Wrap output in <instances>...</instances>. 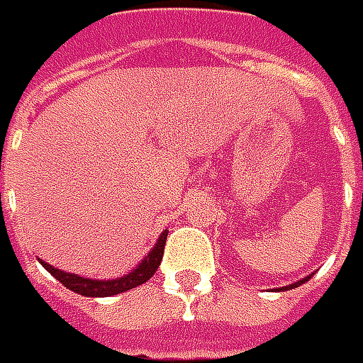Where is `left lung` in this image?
<instances>
[{"instance_id":"obj_1","label":"left lung","mask_w":363,"mask_h":363,"mask_svg":"<svg viewBox=\"0 0 363 363\" xmlns=\"http://www.w3.org/2000/svg\"><path fill=\"white\" fill-rule=\"evenodd\" d=\"M305 281H309V277H307V279H303V281H299V283H293V285L285 286V289H293V286H299V285H303V283H305Z\"/></svg>"}]
</instances>
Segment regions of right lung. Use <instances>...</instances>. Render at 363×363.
<instances>
[{"instance_id":"obj_1","label":"right lung","mask_w":363,"mask_h":363,"mask_svg":"<svg viewBox=\"0 0 363 363\" xmlns=\"http://www.w3.org/2000/svg\"><path fill=\"white\" fill-rule=\"evenodd\" d=\"M165 240H167V230L161 234L157 244L153 246V250L141 260V264H139L135 271L129 272L127 277L113 279V281L84 279V277H78V274H72V272L58 271V269H54L52 264H46V262H42V260H40V262H42V267H44L52 277H56L66 289L74 291L78 295H84V297H111V295L125 293V291H129V289L143 285L145 281H149V279L155 274V271L160 269L161 258H163Z\"/></svg>"}]
</instances>
